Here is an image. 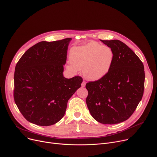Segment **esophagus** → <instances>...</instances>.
I'll use <instances>...</instances> for the list:
<instances>
[{
  "label": "esophagus",
  "mask_w": 157,
  "mask_h": 157,
  "mask_svg": "<svg viewBox=\"0 0 157 157\" xmlns=\"http://www.w3.org/2000/svg\"><path fill=\"white\" fill-rule=\"evenodd\" d=\"M85 86H86V82H85L84 81H83L81 83V86L82 87H84Z\"/></svg>",
  "instance_id": "1"
}]
</instances>
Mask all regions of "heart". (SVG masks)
Masks as SVG:
<instances>
[{
	"label": "heart",
	"instance_id": "b5f03b06",
	"mask_svg": "<svg viewBox=\"0 0 157 157\" xmlns=\"http://www.w3.org/2000/svg\"><path fill=\"white\" fill-rule=\"evenodd\" d=\"M114 58L113 52L107 46H101L96 42L79 47L70 51L69 61L72 71L82 69L84 76L90 80H97L109 71Z\"/></svg>",
	"mask_w": 157,
	"mask_h": 157
}]
</instances>
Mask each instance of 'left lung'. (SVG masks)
Masks as SVG:
<instances>
[{
	"instance_id": "left-lung-1",
	"label": "left lung",
	"mask_w": 157,
	"mask_h": 157,
	"mask_svg": "<svg viewBox=\"0 0 157 157\" xmlns=\"http://www.w3.org/2000/svg\"><path fill=\"white\" fill-rule=\"evenodd\" d=\"M101 42L114 58L106 75L86 84V101L91 116L103 124H117L129 118L143 96L145 71L136 54L119 40Z\"/></svg>"
}]
</instances>
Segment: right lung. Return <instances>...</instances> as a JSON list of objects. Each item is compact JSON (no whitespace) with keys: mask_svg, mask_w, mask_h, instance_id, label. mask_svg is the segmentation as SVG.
<instances>
[{"mask_svg":"<svg viewBox=\"0 0 157 157\" xmlns=\"http://www.w3.org/2000/svg\"><path fill=\"white\" fill-rule=\"evenodd\" d=\"M71 40L39 42L17 62L13 98L28 121L39 126L58 122L64 115L69 99L81 87V76L67 79L63 75Z\"/></svg>","mask_w":157,"mask_h":157,"instance_id":"add662e5","label":"right lung"}]
</instances>
